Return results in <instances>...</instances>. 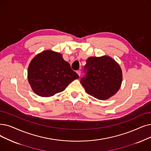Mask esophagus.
<instances>
[{
  "label": "esophagus",
  "instance_id": "obj_1",
  "mask_svg": "<svg viewBox=\"0 0 151 151\" xmlns=\"http://www.w3.org/2000/svg\"><path fill=\"white\" fill-rule=\"evenodd\" d=\"M76 73H77V74L79 75V76H80L81 75V71L80 70H77L76 71Z\"/></svg>",
  "mask_w": 151,
  "mask_h": 151
}]
</instances>
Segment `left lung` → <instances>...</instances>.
Instances as JSON below:
<instances>
[{"label": "left lung", "mask_w": 151, "mask_h": 151, "mask_svg": "<svg viewBox=\"0 0 151 151\" xmlns=\"http://www.w3.org/2000/svg\"><path fill=\"white\" fill-rule=\"evenodd\" d=\"M85 76L81 84L87 93L99 100H106L116 93L122 82V71L109 56L91 57L84 66Z\"/></svg>", "instance_id": "left-lung-1"}]
</instances>
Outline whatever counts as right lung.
<instances>
[{"mask_svg": "<svg viewBox=\"0 0 151 151\" xmlns=\"http://www.w3.org/2000/svg\"><path fill=\"white\" fill-rule=\"evenodd\" d=\"M79 76L63 60L62 55L50 50L42 52L31 61L28 80L35 93L41 97H50L64 91Z\"/></svg>", "mask_w": 151, "mask_h": 151, "instance_id": "obj_1", "label": "right lung"}]
</instances>
